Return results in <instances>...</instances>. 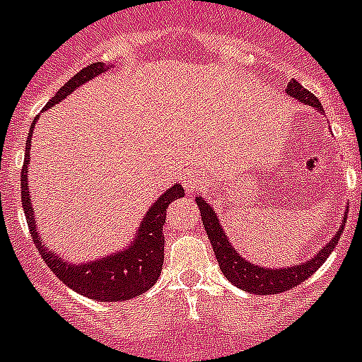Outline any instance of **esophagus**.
Listing matches in <instances>:
<instances>
[{
  "label": "esophagus",
  "mask_w": 362,
  "mask_h": 362,
  "mask_svg": "<svg viewBox=\"0 0 362 362\" xmlns=\"http://www.w3.org/2000/svg\"><path fill=\"white\" fill-rule=\"evenodd\" d=\"M200 185H202V177H200L199 173H185L184 175V187L187 193H194L197 189H200Z\"/></svg>",
  "instance_id": "obj_1"
}]
</instances>
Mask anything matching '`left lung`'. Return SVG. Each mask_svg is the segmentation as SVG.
<instances>
[{"label": "left lung", "mask_w": 362, "mask_h": 362, "mask_svg": "<svg viewBox=\"0 0 362 362\" xmlns=\"http://www.w3.org/2000/svg\"><path fill=\"white\" fill-rule=\"evenodd\" d=\"M286 93L290 94L291 98H297L298 102H303L304 105L313 107L315 111H322V103L319 102V98H315L310 90L304 89L297 80L288 81V89ZM197 206L200 209V216H202L204 228H206V233L211 240L213 251H215L216 260H218V266L224 273V276L229 282H233L235 286H238L240 290L250 291V293L255 295H275L282 293V291H288L295 286H298L300 282H304L308 276H312L317 269L326 262V259L329 257V253L333 251V247L337 246L339 238L342 235V229L346 224L348 216H342V222L339 226V231L332 237V240L328 244L320 247L319 253L313 255V259H308L306 262L295 264V266H284V268H268V266H259V264H253L250 260H246L244 257L238 253L233 247V244L229 242L228 235H226L224 228L220 224V218L216 216V213L213 211V207L202 199V197H197Z\"/></svg>", "instance_id": "left-lung-1"}]
</instances>
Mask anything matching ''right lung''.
<instances>
[{
  "label": "right lung",
  "instance_id": "obj_1",
  "mask_svg": "<svg viewBox=\"0 0 362 362\" xmlns=\"http://www.w3.org/2000/svg\"><path fill=\"white\" fill-rule=\"evenodd\" d=\"M107 71H109V65L102 64V62H96V64H90L89 67L81 69L76 76H72L47 102L43 111L59 103L64 98H67L69 94L74 93L78 87ZM37 118L40 116H36V120L33 122L29 129V140L25 146L27 158L23 162V169H21V202H23V211L27 216L30 237H33L37 251L42 253L50 272L54 273L65 286H69L76 293L98 300V303H118V300H129V298L142 295L158 281L160 273H162V229L165 224V211H168V206L173 200L184 197V187L180 184H175L165 193L160 194L158 199L153 202V206L147 209L131 244H127L124 250H118L116 253H111L107 257L89 260V262H71L54 251H50L43 244V237L37 231L36 218H34L36 209H33L29 194V151L30 136L34 133V125H36Z\"/></svg>",
  "mask_w": 362,
  "mask_h": 362
}]
</instances>
